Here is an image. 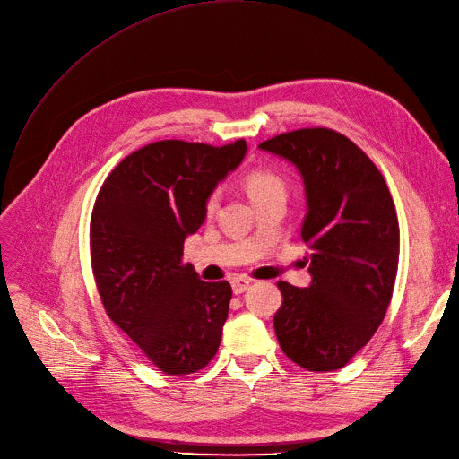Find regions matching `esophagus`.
<instances>
[{
	"instance_id": "34e87169",
	"label": "esophagus",
	"mask_w": 459,
	"mask_h": 459,
	"mask_svg": "<svg viewBox=\"0 0 459 459\" xmlns=\"http://www.w3.org/2000/svg\"><path fill=\"white\" fill-rule=\"evenodd\" d=\"M250 284H252V281H250V279H245V277H235V279L231 281L233 293H237V296H239V293H243V291H247V290L250 288Z\"/></svg>"
}]
</instances>
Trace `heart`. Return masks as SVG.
I'll use <instances>...</instances> for the list:
<instances>
[{
	"instance_id": "heart-1",
	"label": "heart",
	"mask_w": 459,
	"mask_h": 459,
	"mask_svg": "<svg viewBox=\"0 0 459 459\" xmlns=\"http://www.w3.org/2000/svg\"><path fill=\"white\" fill-rule=\"evenodd\" d=\"M245 188L252 199V204L262 197L271 195V194H284L286 192L284 180L279 175H274L265 169L250 171L245 177ZM218 201H220V192H212L207 199V205H205L207 212H214V209L218 207Z\"/></svg>"
}]
</instances>
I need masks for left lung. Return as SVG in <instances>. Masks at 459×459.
Here are the masks:
<instances>
[{
  "label": "left lung",
  "mask_w": 459,
  "mask_h": 459,
  "mask_svg": "<svg viewBox=\"0 0 459 459\" xmlns=\"http://www.w3.org/2000/svg\"><path fill=\"white\" fill-rule=\"evenodd\" d=\"M299 171L310 284L279 282L273 318L282 352L307 371L344 368L386 315L399 262V222L386 180L361 149L327 127L260 144Z\"/></svg>",
  "instance_id": "8db88e82"
}]
</instances>
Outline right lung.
Returning <instances> with one entry per match:
<instances>
[{
    "mask_svg": "<svg viewBox=\"0 0 459 459\" xmlns=\"http://www.w3.org/2000/svg\"><path fill=\"white\" fill-rule=\"evenodd\" d=\"M247 151L243 139L151 143L126 156L98 194L90 252L103 307L166 375L204 369L222 339L231 286L201 281L192 264L182 265V247Z\"/></svg>",
    "mask_w": 459,
    "mask_h": 459,
    "instance_id": "obj_1",
    "label": "right lung"
}]
</instances>
